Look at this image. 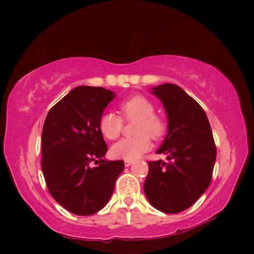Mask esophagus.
<instances>
[{
	"label": "esophagus",
	"instance_id": "1",
	"mask_svg": "<svg viewBox=\"0 0 254 254\" xmlns=\"http://www.w3.org/2000/svg\"><path fill=\"white\" fill-rule=\"evenodd\" d=\"M134 163V161L133 160H124V165H126V167H128V166H131L132 164Z\"/></svg>",
	"mask_w": 254,
	"mask_h": 254
}]
</instances>
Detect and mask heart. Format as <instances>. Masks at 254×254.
<instances>
[{
  "instance_id": "obj_1",
  "label": "heart",
  "mask_w": 254,
  "mask_h": 254,
  "mask_svg": "<svg viewBox=\"0 0 254 254\" xmlns=\"http://www.w3.org/2000/svg\"><path fill=\"white\" fill-rule=\"evenodd\" d=\"M120 112L124 120H135L134 133L136 135L124 137L112 145L111 155L115 158L134 160L146 153L152 147V139H158L165 135L167 122L164 117L155 113V106L144 96H133L122 101ZM99 131L108 139H116L120 136L123 120L116 113L107 111L99 118Z\"/></svg>"
}]
</instances>
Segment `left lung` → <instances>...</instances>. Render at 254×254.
<instances>
[{"mask_svg": "<svg viewBox=\"0 0 254 254\" xmlns=\"http://www.w3.org/2000/svg\"><path fill=\"white\" fill-rule=\"evenodd\" d=\"M168 115V134L157 154L163 160L147 161L144 191L160 212L177 214L189 208L206 191L213 177L216 145L203 108L179 86L153 88Z\"/></svg>", "mask_w": 254, "mask_h": 254, "instance_id": "8db88e82", "label": "left lung"}]
</instances>
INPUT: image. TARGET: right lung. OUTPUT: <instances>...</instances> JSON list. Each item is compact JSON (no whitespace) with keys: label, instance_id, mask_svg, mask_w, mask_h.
I'll return each mask as SVG.
<instances>
[{"label":"right lung","instance_id":"add662e5","mask_svg":"<svg viewBox=\"0 0 254 254\" xmlns=\"http://www.w3.org/2000/svg\"><path fill=\"white\" fill-rule=\"evenodd\" d=\"M113 97L102 87L79 86L51 108L42 127L41 169L47 188L75 215L87 216L104 208L124 169L123 160L102 158L108 146L98 122ZM91 161L97 167L91 168Z\"/></svg>","mask_w":254,"mask_h":254}]
</instances>
